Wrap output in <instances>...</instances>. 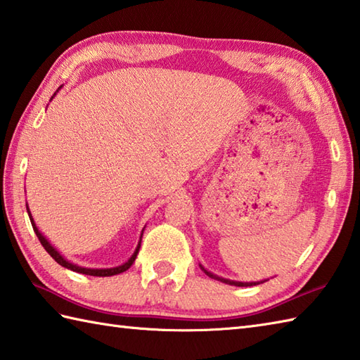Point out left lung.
<instances>
[{"instance_id": "1", "label": "left lung", "mask_w": 360, "mask_h": 360, "mask_svg": "<svg viewBox=\"0 0 360 360\" xmlns=\"http://www.w3.org/2000/svg\"><path fill=\"white\" fill-rule=\"evenodd\" d=\"M202 269V266H201ZM204 270V269H202ZM204 273L207 274V276H210V278H214V279H218V281H221V283H224V284H229V285H237V287H246V285H256V284H259V283H237V281H229V279H224V278H218V276H215V274H212L210 271H207V270H204Z\"/></svg>"}]
</instances>
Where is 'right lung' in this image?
<instances>
[{
  "mask_svg": "<svg viewBox=\"0 0 360 360\" xmlns=\"http://www.w3.org/2000/svg\"><path fill=\"white\" fill-rule=\"evenodd\" d=\"M27 214H30V220H31V224H32V228H34V232H35V236L39 237V240H40L41 246H44L48 255L51 256V257L56 260V262H58V264L62 265V266H65V269H68V270H73V271H76V273H82V274H89V276H114V274L123 273V271L128 270L129 266L134 264V260H136V257H137V252H139V248H140V242H142V240L139 242L137 250L134 251V255H132V257L128 260V262L123 264V265H120V266H115V269H100V270H96V269H82V266H77V265H75V264H70L68 260L63 259V257L59 255V252L54 250V246H51V243H49V242L46 240V238L40 234V231L37 229V226H35L34 221H32V217H31L30 209H27Z\"/></svg>",
  "mask_w": 360,
  "mask_h": 360,
  "instance_id": "right-lung-1",
  "label": "right lung"
}]
</instances>
